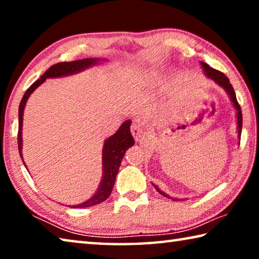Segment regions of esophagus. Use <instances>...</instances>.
I'll return each mask as SVG.
<instances>
[{"instance_id":"34e87169","label":"esophagus","mask_w":259,"mask_h":259,"mask_svg":"<svg viewBox=\"0 0 259 259\" xmlns=\"http://www.w3.org/2000/svg\"><path fill=\"white\" fill-rule=\"evenodd\" d=\"M131 134H133L136 142H142V139L144 138L143 129L138 123H133V125H131Z\"/></svg>"}]
</instances>
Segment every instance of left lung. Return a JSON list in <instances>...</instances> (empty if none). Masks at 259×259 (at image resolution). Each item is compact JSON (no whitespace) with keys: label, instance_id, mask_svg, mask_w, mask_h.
<instances>
[{"label":"left lung","instance_id":"obj_1","mask_svg":"<svg viewBox=\"0 0 259 259\" xmlns=\"http://www.w3.org/2000/svg\"><path fill=\"white\" fill-rule=\"evenodd\" d=\"M200 64H201V67H202V69H203L204 75L207 76L208 78H211V80H212L214 83H217V84H218L219 87H222L223 89H224V90L226 91V94L229 95L231 102H232V104H233V107L235 108V111H236V113H235V114H236V124H238V125H236V129H238V138H239V144H240L241 130H242V112H241V107H240V105H239V103H238V100H236V96H235L233 87H232V84L230 83L229 78H227V77L225 76V74H223V73H221L219 71H216V69H213L212 67H210L208 64L203 63V61H200ZM152 185L154 186L155 190H156L157 192H159L161 195L165 196V198L171 199V200H174V201H181V200L184 201V200H185V199L172 198V196H170L169 194H166L165 192L161 191L160 188L155 185V184L152 183Z\"/></svg>","mask_w":259,"mask_h":259}]
</instances>
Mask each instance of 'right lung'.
I'll use <instances>...</instances> for the list:
<instances>
[{"label":"right lung","instance_id":"obj_1","mask_svg":"<svg viewBox=\"0 0 259 259\" xmlns=\"http://www.w3.org/2000/svg\"><path fill=\"white\" fill-rule=\"evenodd\" d=\"M107 59H100V58H85L81 60H74L69 61V63H58L51 66L48 71L43 74V75L35 81L32 85H30L27 91H26L23 99H21L19 105V112H18V119H19V130H18V148L19 154L21 160H23L24 164L26 163L23 157V119H24V109L26 106V103L35 90L40 87L47 78H57V77H64L69 76L73 74H77L84 71V69L91 68L99 65L100 61H106ZM130 125L131 121L126 120L124 121L122 125L116 131L115 134L112 135L104 142L103 146V153H102V165H103V175L102 181L99 183V186L95 194L91 196L90 199L82 203H78L75 205H69L72 208H85V207H93V205L99 204L106 200L114 187V183H115V178L119 168L121 165V161L123 159L126 150L129 147L134 146L135 140L133 135L130 133ZM27 169V166H26ZM28 170V169H27Z\"/></svg>","mask_w":259,"mask_h":259}]
</instances>
